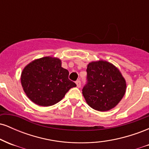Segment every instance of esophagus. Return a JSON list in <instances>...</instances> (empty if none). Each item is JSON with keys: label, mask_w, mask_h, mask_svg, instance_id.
<instances>
[{"label": "esophagus", "mask_w": 149, "mask_h": 149, "mask_svg": "<svg viewBox=\"0 0 149 149\" xmlns=\"http://www.w3.org/2000/svg\"><path fill=\"white\" fill-rule=\"evenodd\" d=\"M76 83L78 88H80V86H81V82H80V80H77L76 81Z\"/></svg>", "instance_id": "1"}]
</instances>
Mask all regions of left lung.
Instances as JSON below:
<instances>
[{"label":"left lung","instance_id":"left-lung-1","mask_svg":"<svg viewBox=\"0 0 149 149\" xmlns=\"http://www.w3.org/2000/svg\"><path fill=\"white\" fill-rule=\"evenodd\" d=\"M87 83L83 95L88 104L100 111L115 107L125 93L126 83L119 70L106 61L88 65Z\"/></svg>","mask_w":149,"mask_h":149}]
</instances>
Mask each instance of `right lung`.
<instances>
[{"mask_svg": "<svg viewBox=\"0 0 149 149\" xmlns=\"http://www.w3.org/2000/svg\"><path fill=\"white\" fill-rule=\"evenodd\" d=\"M68 70L61 67L57 58L36 59L24 69L21 83L24 91L32 102L42 107L57 104L71 88L76 87L69 79Z\"/></svg>", "mask_w": 149, "mask_h": 149, "instance_id": "1", "label": "right lung"}]
</instances>
